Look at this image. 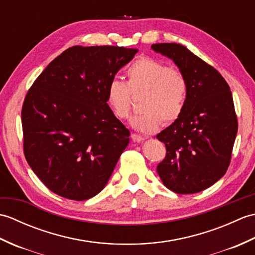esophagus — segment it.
Masks as SVG:
<instances>
[{"label":"esophagus","mask_w":255,"mask_h":255,"mask_svg":"<svg viewBox=\"0 0 255 255\" xmlns=\"http://www.w3.org/2000/svg\"><path fill=\"white\" fill-rule=\"evenodd\" d=\"M131 139L133 140L134 142H141V141H143V140H145L144 137L140 136V134H137V133H132L131 134Z\"/></svg>","instance_id":"1"}]
</instances>
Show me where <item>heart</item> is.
I'll list each match as a JSON object with an SVG mask.
<instances>
[{
  "label": "heart",
  "instance_id": "1",
  "mask_svg": "<svg viewBox=\"0 0 255 255\" xmlns=\"http://www.w3.org/2000/svg\"><path fill=\"white\" fill-rule=\"evenodd\" d=\"M126 82L113 80L107 88V102L119 119L131 113V94L143 93L141 113L131 126L144 133L154 132L162 122L170 124L181 115L187 100L188 82L180 70L150 57L137 59L126 70Z\"/></svg>",
  "mask_w": 255,
  "mask_h": 255
}]
</instances>
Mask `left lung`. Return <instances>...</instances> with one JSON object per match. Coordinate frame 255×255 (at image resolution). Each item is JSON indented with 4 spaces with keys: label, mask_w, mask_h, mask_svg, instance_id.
I'll return each mask as SVG.
<instances>
[{
    "label": "left lung",
    "mask_w": 255,
    "mask_h": 255,
    "mask_svg": "<svg viewBox=\"0 0 255 255\" xmlns=\"http://www.w3.org/2000/svg\"><path fill=\"white\" fill-rule=\"evenodd\" d=\"M151 48L172 59L188 82L181 115L156 134L166 149L156 171L172 192H202L219 181L230 164L238 131L230 88L217 70L185 46L164 42Z\"/></svg>",
    "instance_id": "1"
}]
</instances>
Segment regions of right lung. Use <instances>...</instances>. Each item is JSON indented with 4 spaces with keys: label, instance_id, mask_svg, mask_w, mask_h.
<instances>
[{
    "label": "right lung",
    "instance_id": "1",
    "mask_svg": "<svg viewBox=\"0 0 255 255\" xmlns=\"http://www.w3.org/2000/svg\"><path fill=\"white\" fill-rule=\"evenodd\" d=\"M138 52L73 46L48 64L21 108L24 154L45 186L85 200L105 187L130 131L107 104L115 74Z\"/></svg>",
    "mask_w": 255,
    "mask_h": 255
}]
</instances>
